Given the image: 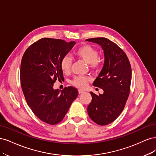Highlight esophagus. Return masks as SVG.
Instances as JSON below:
<instances>
[{"mask_svg": "<svg viewBox=\"0 0 156 156\" xmlns=\"http://www.w3.org/2000/svg\"><path fill=\"white\" fill-rule=\"evenodd\" d=\"M78 92H79V94H83V93L84 92V91L83 90H79Z\"/></svg>", "mask_w": 156, "mask_h": 156, "instance_id": "34e87169", "label": "esophagus"}]
</instances>
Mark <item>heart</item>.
<instances>
[{"instance_id":"1","label":"heart","mask_w":156,"mask_h":156,"mask_svg":"<svg viewBox=\"0 0 156 156\" xmlns=\"http://www.w3.org/2000/svg\"><path fill=\"white\" fill-rule=\"evenodd\" d=\"M73 54L77 58L82 60L88 64L90 68L93 69H98L100 67V60L98 58V52L91 45L85 44L80 46L74 51ZM72 64V59L68 56H65L61 60L60 68L64 73L68 74L70 72ZM90 80L91 79L88 77H76L72 81V84L79 88H84L87 87L88 81Z\"/></svg>"}]
</instances>
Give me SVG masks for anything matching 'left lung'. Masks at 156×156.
Masks as SVG:
<instances>
[{
  "label": "left lung",
  "instance_id": "1",
  "mask_svg": "<svg viewBox=\"0 0 156 156\" xmlns=\"http://www.w3.org/2000/svg\"><path fill=\"white\" fill-rule=\"evenodd\" d=\"M86 41L100 45L104 53V64L94 81V86L103 89V94L90 92L92 101L87 107L90 118L98 125L105 126L115 120L125 107L131 81V68L124 52L105 37Z\"/></svg>",
  "mask_w": 156,
  "mask_h": 156
}]
</instances>
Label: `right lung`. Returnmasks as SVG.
<instances>
[{
	"label": "right lung",
	"mask_w": 156,
	"mask_h": 156,
	"mask_svg": "<svg viewBox=\"0 0 156 156\" xmlns=\"http://www.w3.org/2000/svg\"><path fill=\"white\" fill-rule=\"evenodd\" d=\"M75 44L42 38L23 55L20 69L22 90L30 109L45 123L55 125L62 121L78 96V90L72 87L64 88L61 92L53 88L56 79L64 78L61 60Z\"/></svg>",
	"instance_id": "add662e5"
}]
</instances>
